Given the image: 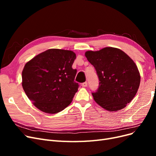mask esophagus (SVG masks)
<instances>
[{
  "instance_id": "1",
  "label": "esophagus",
  "mask_w": 156,
  "mask_h": 156,
  "mask_svg": "<svg viewBox=\"0 0 156 156\" xmlns=\"http://www.w3.org/2000/svg\"><path fill=\"white\" fill-rule=\"evenodd\" d=\"M87 84H88V83H87V82H84V83H82V87H87Z\"/></svg>"
}]
</instances>
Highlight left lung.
<instances>
[{"label":"left lung","mask_w":156,"mask_h":156,"mask_svg":"<svg viewBox=\"0 0 156 156\" xmlns=\"http://www.w3.org/2000/svg\"><path fill=\"white\" fill-rule=\"evenodd\" d=\"M85 56L95 68L100 81L97 91L92 93L94 101L108 111L124 108L140 85V73L133 60L124 51L111 47L88 51Z\"/></svg>","instance_id":"obj_1"}]
</instances>
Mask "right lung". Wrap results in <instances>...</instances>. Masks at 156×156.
<instances>
[{
    "label": "right lung",
    "instance_id": "obj_1",
    "mask_svg": "<svg viewBox=\"0 0 156 156\" xmlns=\"http://www.w3.org/2000/svg\"><path fill=\"white\" fill-rule=\"evenodd\" d=\"M76 55L72 51L50 49L25 65L22 86L33 105L40 111L56 114L64 110L78 90L72 68Z\"/></svg>",
    "mask_w": 156,
    "mask_h": 156
}]
</instances>
